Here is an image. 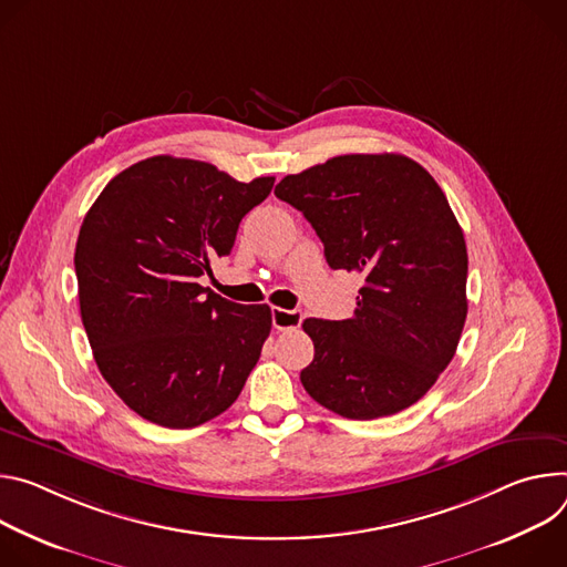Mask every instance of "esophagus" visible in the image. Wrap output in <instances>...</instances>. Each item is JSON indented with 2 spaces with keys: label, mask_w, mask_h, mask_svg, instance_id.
<instances>
[{
  "label": "esophagus",
  "mask_w": 567,
  "mask_h": 567,
  "mask_svg": "<svg viewBox=\"0 0 567 567\" xmlns=\"http://www.w3.org/2000/svg\"><path fill=\"white\" fill-rule=\"evenodd\" d=\"M301 310H286V308H272V327L277 331L297 329L301 324Z\"/></svg>",
  "instance_id": "34e87169"
}]
</instances>
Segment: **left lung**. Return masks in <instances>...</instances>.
Returning <instances> with one entry per match:
<instances>
[{
  "label": "left lung",
  "mask_w": 567,
  "mask_h": 567,
  "mask_svg": "<svg viewBox=\"0 0 567 567\" xmlns=\"http://www.w3.org/2000/svg\"><path fill=\"white\" fill-rule=\"evenodd\" d=\"M275 196L318 231L333 270L364 275L353 318L303 320L316 344L303 390L355 421L414 405L468 312L466 240L442 186L405 155H340L286 175Z\"/></svg>",
  "instance_id": "obj_1"
}]
</instances>
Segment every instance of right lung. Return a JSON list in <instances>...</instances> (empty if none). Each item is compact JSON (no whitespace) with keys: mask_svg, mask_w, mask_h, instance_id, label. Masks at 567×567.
Instances as JSON below:
<instances>
[{"mask_svg":"<svg viewBox=\"0 0 567 567\" xmlns=\"http://www.w3.org/2000/svg\"><path fill=\"white\" fill-rule=\"evenodd\" d=\"M272 184L157 155L112 177L90 207L74 255L81 318L101 375L142 419L196 427L238 399L272 312L198 277L229 255L243 216Z\"/></svg>","mask_w":567,"mask_h":567,"instance_id":"obj_1","label":"right lung"}]
</instances>
